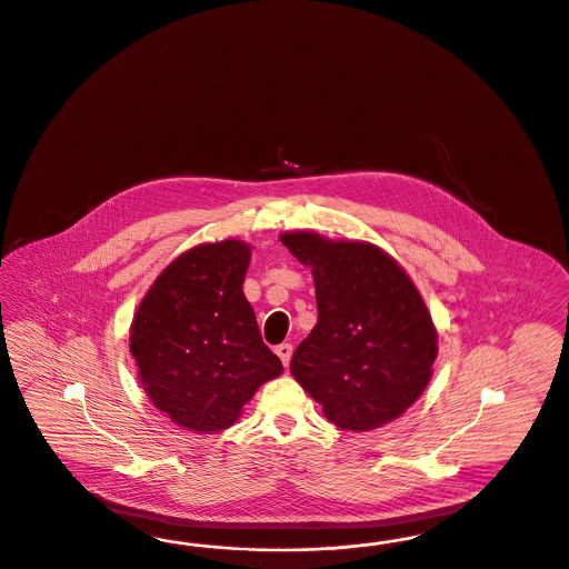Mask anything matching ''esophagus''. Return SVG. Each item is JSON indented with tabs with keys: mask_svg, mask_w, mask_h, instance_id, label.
<instances>
[{
	"mask_svg": "<svg viewBox=\"0 0 569 569\" xmlns=\"http://www.w3.org/2000/svg\"><path fill=\"white\" fill-rule=\"evenodd\" d=\"M274 353L281 359V363L288 368V366H290V359H292V345H290V342L279 345V347H274Z\"/></svg>",
	"mask_w": 569,
	"mask_h": 569,
	"instance_id": "34e87169",
	"label": "esophagus"
}]
</instances>
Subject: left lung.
<instances>
[{"mask_svg":"<svg viewBox=\"0 0 569 569\" xmlns=\"http://www.w3.org/2000/svg\"><path fill=\"white\" fill-rule=\"evenodd\" d=\"M281 243L311 269L319 319L290 372L345 431H372L427 389L437 332L412 279L372 243L328 241L309 231Z\"/></svg>","mask_w":569,"mask_h":569,"instance_id":"1","label":"left lung"}]
</instances>
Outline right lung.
<instances>
[{
	"label": "right lung",
	"instance_id": "obj_1",
	"mask_svg": "<svg viewBox=\"0 0 569 569\" xmlns=\"http://www.w3.org/2000/svg\"><path fill=\"white\" fill-rule=\"evenodd\" d=\"M248 262L243 241L201 243L163 269L134 315L140 382L189 431L229 429L256 389L283 372L243 296Z\"/></svg>",
	"mask_w": 569,
	"mask_h": 569
}]
</instances>
